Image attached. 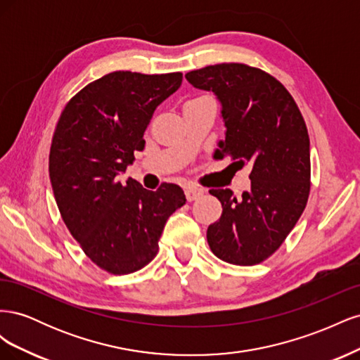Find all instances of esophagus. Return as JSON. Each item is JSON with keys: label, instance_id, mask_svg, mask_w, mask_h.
I'll use <instances>...</instances> for the list:
<instances>
[{"label": "esophagus", "instance_id": "34e87169", "mask_svg": "<svg viewBox=\"0 0 360 360\" xmlns=\"http://www.w3.org/2000/svg\"><path fill=\"white\" fill-rule=\"evenodd\" d=\"M184 195H186L188 201H195V200H198V198L202 197L204 189L198 188V186H193V184H192V186L184 188Z\"/></svg>", "mask_w": 360, "mask_h": 360}]
</instances>
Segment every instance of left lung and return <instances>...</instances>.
Wrapping results in <instances>:
<instances>
[{
	"label": "left lung",
	"mask_w": 360,
	"mask_h": 360,
	"mask_svg": "<svg viewBox=\"0 0 360 360\" xmlns=\"http://www.w3.org/2000/svg\"><path fill=\"white\" fill-rule=\"evenodd\" d=\"M195 89L213 91L226 127L216 153L252 165L250 191L210 189L221 219L207 230L212 252L226 263L254 266L284 243L311 189L309 136L291 94L274 76L240 63L186 73Z\"/></svg>",
	"instance_id": "obj_1"
}]
</instances>
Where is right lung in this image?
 I'll return each mask as SVG.
<instances>
[{
    "mask_svg": "<svg viewBox=\"0 0 360 360\" xmlns=\"http://www.w3.org/2000/svg\"><path fill=\"white\" fill-rule=\"evenodd\" d=\"M183 75L112 72L89 84L64 108L53 132L49 177L70 234L96 266L127 275L158 254L168 217L186 202L180 186L147 191L120 172L143 151L156 108Z\"/></svg>",
    "mask_w": 360,
    "mask_h": 360,
    "instance_id": "right-lung-1",
    "label": "right lung"
}]
</instances>
